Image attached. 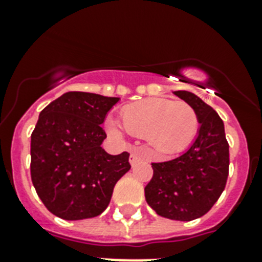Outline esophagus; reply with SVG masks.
Listing matches in <instances>:
<instances>
[{
    "label": "esophagus",
    "mask_w": 262,
    "mask_h": 262,
    "mask_svg": "<svg viewBox=\"0 0 262 262\" xmlns=\"http://www.w3.org/2000/svg\"><path fill=\"white\" fill-rule=\"evenodd\" d=\"M143 160V156L140 155V152L135 151V152H132V155H130V164L132 166H135V164H137L139 162H141Z\"/></svg>",
    "instance_id": "esophagus-1"
}]
</instances>
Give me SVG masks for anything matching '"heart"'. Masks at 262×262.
<instances>
[{
  "instance_id": "heart-1",
  "label": "heart",
  "mask_w": 262,
  "mask_h": 262,
  "mask_svg": "<svg viewBox=\"0 0 262 262\" xmlns=\"http://www.w3.org/2000/svg\"><path fill=\"white\" fill-rule=\"evenodd\" d=\"M122 122L132 135L145 137L154 152L171 156L182 152L197 137L199 115L182 100L151 98L132 103L122 110ZM113 135H123L122 126L115 119L108 121Z\"/></svg>"
}]
</instances>
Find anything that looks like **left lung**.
Instances as JSON below:
<instances>
[{"label":"left lung","mask_w":262,"mask_h":262,"mask_svg":"<svg viewBox=\"0 0 262 262\" xmlns=\"http://www.w3.org/2000/svg\"><path fill=\"white\" fill-rule=\"evenodd\" d=\"M199 115V135L190 148L175 159L152 163L154 177L144 191L159 216L190 222L207 213L223 193L230 154L224 123L211 106L187 91H175Z\"/></svg>","instance_id":"8db88e82"}]
</instances>
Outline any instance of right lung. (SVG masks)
Instances as JSON below:
<instances>
[{"label": "right lung", "instance_id": "obj_1", "mask_svg": "<svg viewBox=\"0 0 262 262\" xmlns=\"http://www.w3.org/2000/svg\"><path fill=\"white\" fill-rule=\"evenodd\" d=\"M119 98L67 92L40 111L31 135V179L45 207L65 220L100 215L115 183L130 170L129 154L103 149L107 113Z\"/></svg>", "mask_w": 262, "mask_h": 262}]
</instances>
